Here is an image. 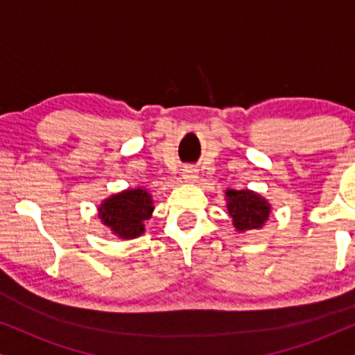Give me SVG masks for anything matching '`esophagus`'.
I'll list each match as a JSON object with an SVG mask.
<instances>
[{
  "label": "esophagus",
  "mask_w": 355,
  "mask_h": 355,
  "mask_svg": "<svg viewBox=\"0 0 355 355\" xmlns=\"http://www.w3.org/2000/svg\"><path fill=\"white\" fill-rule=\"evenodd\" d=\"M183 178H185L187 182H195L196 178H198L196 168H193V167H185V168H183Z\"/></svg>",
  "instance_id": "1"
}]
</instances>
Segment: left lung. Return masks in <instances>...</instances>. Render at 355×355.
Listing matches in <instances>:
<instances>
[{"mask_svg": "<svg viewBox=\"0 0 355 355\" xmlns=\"http://www.w3.org/2000/svg\"><path fill=\"white\" fill-rule=\"evenodd\" d=\"M227 213L234 221L237 231L262 227L270 214V205L262 196L249 190H227Z\"/></svg>", "mask_w": 355, "mask_h": 355, "instance_id": "1", "label": "left lung"}]
</instances>
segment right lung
I'll use <instances>...</instances> for the list:
<instances>
[{
    "instance_id": "right-lung-1",
    "label": "right lung",
    "mask_w": 355,
    "mask_h": 355,
    "mask_svg": "<svg viewBox=\"0 0 355 355\" xmlns=\"http://www.w3.org/2000/svg\"><path fill=\"white\" fill-rule=\"evenodd\" d=\"M154 211L152 198L146 190H125L105 200L100 206V218L114 234L134 239L144 232V221Z\"/></svg>"
}]
</instances>
